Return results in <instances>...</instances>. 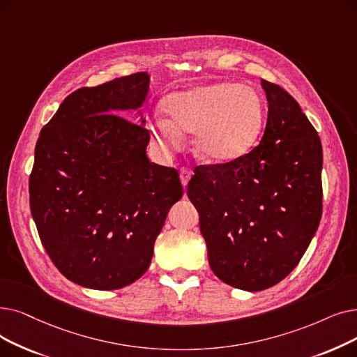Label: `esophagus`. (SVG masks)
Listing matches in <instances>:
<instances>
[{
    "instance_id": "obj_1",
    "label": "esophagus",
    "mask_w": 357,
    "mask_h": 357,
    "mask_svg": "<svg viewBox=\"0 0 357 357\" xmlns=\"http://www.w3.org/2000/svg\"><path fill=\"white\" fill-rule=\"evenodd\" d=\"M191 176H192V172H191V170H190L188 167H181V170H179V178H181V182H182L183 187H187L190 179H191Z\"/></svg>"
}]
</instances>
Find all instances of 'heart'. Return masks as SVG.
Wrapping results in <instances>:
<instances>
[{"mask_svg": "<svg viewBox=\"0 0 357 357\" xmlns=\"http://www.w3.org/2000/svg\"><path fill=\"white\" fill-rule=\"evenodd\" d=\"M166 109L170 121L156 116L151 122L154 140L175 149L181 132H195V153L208 162L242 156L255 142L262 122L261 98L243 84L214 83L178 91L167 99Z\"/></svg>", "mask_w": 357, "mask_h": 357, "instance_id": "b5f03b06", "label": "heart"}]
</instances>
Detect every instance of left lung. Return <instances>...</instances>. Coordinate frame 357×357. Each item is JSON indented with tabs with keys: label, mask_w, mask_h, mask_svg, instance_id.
Returning a JSON list of instances; mask_svg holds the SVG:
<instances>
[{
	"label": "left lung",
	"mask_w": 357,
	"mask_h": 357,
	"mask_svg": "<svg viewBox=\"0 0 357 357\" xmlns=\"http://www.w3.org/2000/svg\"><path fill=\"white\" fill-rule=\"evenodd\" d=\"M261 84L268 115L259 144L230 162L195 166L187 191L213 273L250 291L293 271L322 215L319 135L283 87Z\"/></svg>",
	"instance_id": "left-lung-1"
}]
</instances>
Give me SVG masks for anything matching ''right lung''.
<instances>
[{"label":"right lung","mask_w":357,"mask_h":357,"mask_svg":"<svg viewBox=\"0 0 357 357\" xmlns=\"http://www.w3.org/2000/svg\"><path fill=\"white\" fill-rule=\"evenodd\" d=\"M149 82L143 71L73 91L38 138L30 211L54 266L89 289L138 280L183 194L175 167L147 159L149 130L120 115L142 106Z\"/></svg>","instance_id":"right-lung-1"}]
</instances>
